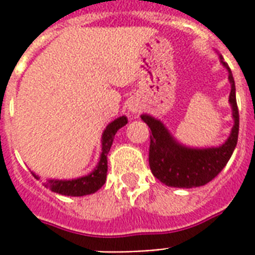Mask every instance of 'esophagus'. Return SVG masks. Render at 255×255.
<instances>
[{
	"instance_id": "esophagus-1",
	"label": "esophagus",
	"mask_w": 255,
	"mask_h": 255,
	"mask_svg": "<svg viewBox=\"0 0 255 255\" xmlns=\"http://www.w3.org/2000/svg\"><path fill=\"white\" fill-rule=\"evenodd\" d=\"M140 110V106H137V104H129V111L131 112H139Z\"/></svg>"
}]
</instances>
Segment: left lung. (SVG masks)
<instances>
[{
  "label": "left lung",
  "mask_w": 255,
  "mask_h": 255,
  "mask_svg": "<svg viewBox=\"0 0 255 255\" xmlns=\"http://www.w3.org/2000/svg\"><path fill=\"white\" fill-rule=\"evenodd\" d=\"M221 63L229 71V81L231 84L229 102L233 111L234 126L230 136L219 147L209 148H190L175 140L168 129L160 120L149 115H141V120L151 129L149 136V168L155 178L170 187L191 188L205 186L217 176L226 166L234 152L238 131H240V114L237 107L236 83L230 68L221 56Z\"/></svg>",
  "instance_id": "8db88e82"
}]
</instances>
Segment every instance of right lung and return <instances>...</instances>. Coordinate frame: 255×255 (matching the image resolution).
<instances>
[{
	"mask_svg": "<svg viewBox=\"0 0 255 255\" xmlns=\"http://www.w3.org/2000/svg\"><path fill=\"white\" fill-rule=\"evenodd\" d=\"M127 123V118L126 116H120V118L115 119L112 123L107 126V128L104 129L102 136V153H100V160L97 163L96 168L91 174L71 180L49 179L45 183V187L49 188L50 191L57 192V194H61V195H68V197H83V195H89V194L96 192L99 188L102 187L103 184L106 183L107 171H108L107 155L110 152L115 135H116V132L119 131L120 128L124 127ZM34 178L38 179L37 175H34Z\"/></svg>",
	"mask_w": 255,
	"mask_h": 255,
	"instance_id": "add662e5",
	"label": "right lung"
}]
</instances>
